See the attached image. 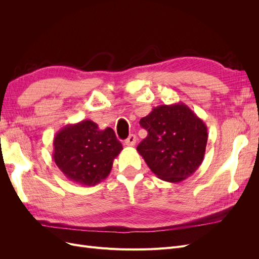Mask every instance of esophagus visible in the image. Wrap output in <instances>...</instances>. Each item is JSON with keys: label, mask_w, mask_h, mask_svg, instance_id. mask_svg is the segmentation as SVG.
<instances>
[{"label": "esophagus", "mask_w": 259, "mask_h": 259, "mask_svg": "<svg viewBox=\"0 0 259 259\" xmlns=\"http://www.w3.org/2000/svg\"><path fill=\"white\" fill-rule=\"evenodd\" d=\"M124 144H125V146H127V147H133V146H135V144H136V136H135L134 134L130 135L127 139H125Z\"/></svg>", "instance_id": "34e87169"}]
</instances>
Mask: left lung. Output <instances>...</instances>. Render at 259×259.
Returning <instances> with one entry per match:
<instances>
[{
  "instance_id": "8db88e82",
  "label": "left lung",
  "mask_w": 259,
  "mask_h": 259,
  "mask_svg": "<svg viewBox=\"0 0 259 259\" xmlns=\"http://www.w3.org/2000/svg\"><path fill=\"white\" fill-rule=\"evenodd\" d=\"M147 137L137 147L156 177L180 183L199 168L205 154L207 127L187 105H162L140 119Z\"/></svg>"
}]
</instances>
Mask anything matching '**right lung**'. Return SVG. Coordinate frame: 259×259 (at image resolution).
Returning a JSON list of instances; mask_svg holds the SVG:
<instances>
[{
	"label": "right lung",
	"instance_id": "add662e5",
	"mask_svg": "<svg viewBox=\"0 0 259 259\" xmlns=\"http://www.w3.org/2000/svg\"><path fill=\"white\" fill-rule=\"evenodd\" d=\"M123 149L111 127L99 130L91 120L61 128L54 138L53 159L69 180L95 186L107 178Z\"/></svg>",
	"mask_w": 259,
	"mask_h": 259
}]
</instances>
